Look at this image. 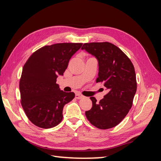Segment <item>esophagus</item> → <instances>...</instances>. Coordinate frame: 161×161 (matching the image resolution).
I'll use <instances>...</instances> for the list:
<instances>
[{"label": "esophagus", "instance_id": "obj_1", "mask_svg": "<svg viewBox=\"0 0 161 161\" xmlns=\"http://www.w3.org/2000/svg\"><path fill=\"white\" fill-rule=\"evenodd\" d=\"M82 97H83V95H82L80 94V93H76V98L78 99H82Z\"/></svg>", "mask_w": 161, "mask_h": 161}]
</instances>
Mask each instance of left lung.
<instances>
[{"label":"left lung","instance_id":"obj_1","mask_svg":"<svg viewBox=\"0 0 161 161\" xmlns=\"http://www.w3.org/2000/svg\"><path fill=\"white\" fill-rule=\"evenodd\" d=\"M85 50L98 61L96 81L103 82L108 93L96 103L93 97L92 108L85 112L86 118L97 128L105 130L118 125L132 106L137 89L134 67L119 47L109 42L84 43Z\"/></svg>","mask_w":161,"mask_h":161}]
</instances>
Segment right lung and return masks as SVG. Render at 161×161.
<instances>
[{
  "instance_id": "1",
  "label": "right lung",
  "mask_w": 161,
  "mask_h": 161,
  "mask_svg": "<svg viewBox=\"0 0 161 161\" xmlns=\"http://www.w3.org/2000/svg\"><path fill=\"white\" fill-rule=\"evenodd\" d=\"M80 43L46 46L34 52L23 66L19 82L21 103L28 119L38 127L51 128L63 118L64 106L75 98L73 92L61 91L56 83Z\"/></svg>"
}]
</instances>
